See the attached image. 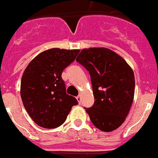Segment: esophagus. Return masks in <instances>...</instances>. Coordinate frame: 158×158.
<instances>
[{
  "mask_svg": "<svg viewBox=\"0 0 158 158\" xmlns=\"http://www.w3.org/2000/svg\"><path fill=\"white\" fill-rule=\"evenodd\" d=\"M77 99L78 103H81V96H80V95H78V96L77 97Z\"/></svg>",
  "mask_w": 158,
  "mask_h": 158,
  "instance_id": "1",
  "label": "esophagus"
}]
</instances>
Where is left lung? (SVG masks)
<instances>
[{
  "label": "left lung",
  "instance_id": "8db88e82",
  "mask_svg": "<svg viewBox=\"0 0 158 158\" xmlns=\"http://www.w3.org/2000/svg\"><path fill=\"white\" fill-rule=\"evenodd\" d=\"M77 61L89 71L94 104L86 109L94 126L110 132L125 122L133 103L135 76L121 56L107 48L83 49Z\"/></svg>",
  "mask_w": 158,
  "mask_h": 158
}]
</instances>
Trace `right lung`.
<instances>
[{
    "mask_svg": "<svg viewBox=\"0 0 158 158\" xmlns=\"http://www.w3.org/2000/svg\"><path fill=\"white\" fill-rule=\"evenodd\" d=\"M79 49H50L40 53L28 64L21 81V98L32 119L43 128L61 125L78 104L65 93L61 77L64 69L74 61Z\"/></svg>",
    "mask_w": 158,
    "mask_h": 158,
    "instance_id": "obj_1",
    "label": "right lung"
}]
</instances>
